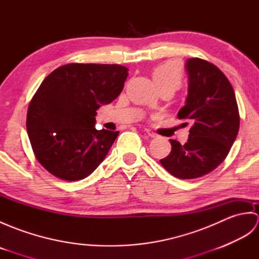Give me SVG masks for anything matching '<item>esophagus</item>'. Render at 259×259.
<instances>
[{"mask_svg": "<svg viewBox=\"0 0 259 259\" xmlns=\"http://www.w3.org/2000/svg\"><path fill=\"white\" fill-rule=\"evenodd\" d=\"M145 133L149 137H151V138H156V137H157V134H155V133H153V131H151L149 129H146Z\"/></svg>", "mask_w": 259, "mask_h": 259, "instance_id": "1", "label": "esophagus"}]
</instances>
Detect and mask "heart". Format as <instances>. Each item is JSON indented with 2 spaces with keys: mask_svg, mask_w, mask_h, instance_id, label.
<instances>
[{
  "mask_svg": "<svg viewBox=\"0 0 259 259\" xmlns=\"http://www.w3.org/2000/svg\"><path fill=\"white\" fill-rule=\"evenodd\" d=\"M153 79L160 87V89L166 87L178 89L183 82V73H181V69L177 63L164 62L158 65L153 71Z\"/></svg>",
  "mask_w": 259,
  "mask_h": 259,
  "instance_id": "obj_1",
  "label": "heart"
}]
</instances>
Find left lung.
<instances>
[{
    "instance_id": "obj_1",
    "label": "left lung",
    "mask_w": 259,
    "mask_h": 259,
    "mask_svg": "<svg viewBox=\"0 0 259 259\" xmlns=\"http://www.w3.org/2000/svg\"><path fill=\"white\" fill-rule=\"evenodd\" d=\"M189 89L178 119L192 125L185 145L169 140L171 152L160 160L180 179L202 177L221 164L239 130V111L229 80L216 65L199 58L187 60ZM185 122V125H188Z\"/></svg>"
}]
</instances>
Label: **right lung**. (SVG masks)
<instances>
[{
	"label": "right lung",
	"mask_w": 259,
	"mask_h": 259,
	"mask_svg": "<svg viewBox=\"0 0 259 259\" xmlns=\"http://www.w3.org/2000/svg\"><path fill=\"white\" fill-rule=\"evenodd\" d=\"M119 64L69 63L42 81L31 99L26 129L34 156L57 178L88 177L107 156L119 131L97 130V110L123 89Z\"/></svg>",
	"instance_id": "obj_1"
}]
</instances>
